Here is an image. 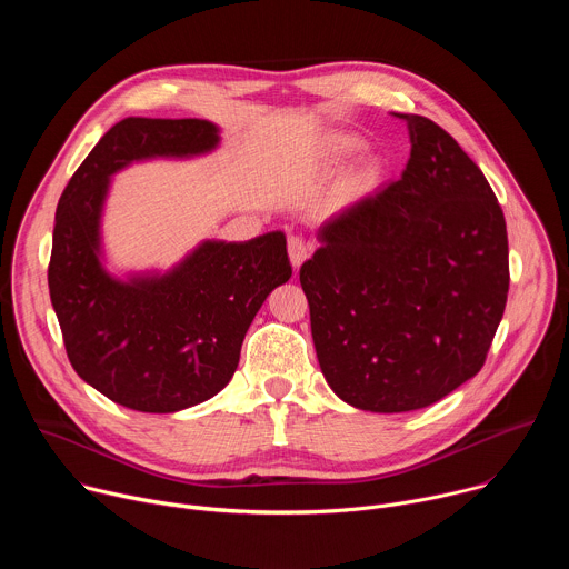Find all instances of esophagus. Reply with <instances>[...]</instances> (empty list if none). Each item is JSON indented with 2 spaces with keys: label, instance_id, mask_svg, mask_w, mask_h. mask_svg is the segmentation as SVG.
<instances>
[{
  "label": "esophagus",
  "instance_id": "34e87169",
  "mask_svg": "<svg viewBox=\"0 0 569 569\" xmlns=\"http://www.w3.org/2000/svg\"><path fill=\"white\" fill-rule=\"evenodd\" d=\"M308 254H310V248L301 236H290L288 238V257H290V263H292L295 270H299V266L308 259Z\"/></svg>",
  "mask_w": 569,
  "mask_h": 569
}]
</instances>
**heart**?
Here are the masks:
<instances>
[{
  "label": "heart",
  "instance_id": "b5f03b06",
  "mask_svg": "<svg viewBox=\"0 0 569 569\" xmlns=\"http://www.w3.org/2000/svg\"><path fill=\"white\" fill-rule=\"evenodd\" d=\"M360 148V141L356 139H347L340 146V152H353ZM378 180V167L376 164H365L360 171H356V176L351 178V189H369L373 182Z\"/></svg>",
  "mask_w": 569,
  "mask_h": 569
}]
</instances>
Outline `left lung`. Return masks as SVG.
Segmentation results:
<instances>
[{
	"label": "left lung",
	"instance_id": "left-lung-1",
	"mask_svg": "<svg viewBox=\"0 0 569 569\" xmlns=\"http://www.w3.org/2000/svg\"><path fill=\"white\" fill-rule=\"evenodd\" d=\"M398 117L412 141L400 180L323 222L299 270L323 378L353 408L382 415L428 408L470 380L509 292L491 184L435 121Z\"/></svg>",
	"mask_w": 569,
	"mask_h": 569
}]
</instances>
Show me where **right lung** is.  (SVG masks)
<instances>
[{
  "label": "right lung",
  "mask_w": 569,
  "mask_h": 569,
  "mask_svg": "<svg viewBox=\"0 0 569 569\" xmlns=\"http://www.w3.org/2000/svg\"><path fill=\"white\" fill-rule=\"evenodd\" d=\"M204 119L128 117L71 176L56 209L49 295L76 373L128 410L171 415L216 396L268 295L292 274L283 231L204 240L173 270L112 277L101 263L110 178L132 161L211 152Z\"/></svg>",
  "instance_id": "1"
}]
</instances>
